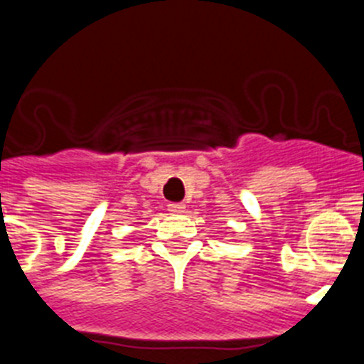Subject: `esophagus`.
<instances>
[{"label":"esophagus","instance_id":"esophagus-1","mask_svg":"<svg viewBox=\"0 0 364 364\" xmlns=\"http://www.w3.org/2000/svg\"><path fill=\"white\" fill-rule=\"evenodd\" d=\"M167 210L171 211L173 215H182L186 211V205L184 204H169L167 205Z\"/></svg>","mask_w":364,"mask_h":364}]
</instances>
